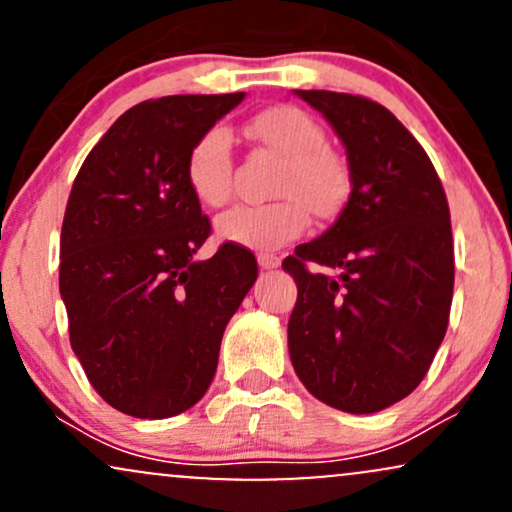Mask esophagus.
Returning <instances> with one entry per match:
<instances>
[{
  "label": "esophagus",
  "mask_w": 512,
  "mask_h": 512,
  "mask_svg": "<svg viewBox=\"0 0 512 512\" xmlns=\"http://www.w3.org/2000/svg\"><path fill=\"white\" fill-rule=\"evenodd\" d=\"M257 262H260L262 269H276L281 264L279 257L269 255V252H260V255H257Z\"/></svg>",
  "instance_id": "1"
}]
</instances>
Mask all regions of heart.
<instances>
[{"instance_id":"b5f03b06","label":"heart","mask_w":512,"mask_h":512,"mask_svg":"<svg viewBox=\"0 0 512 512\" xmlns=\"http://www.w3.org/2000/svg\"><path fill=\"white\" fill-rule=\"evenodd\" d=\"M248 134L284 158L269 204H238L216 219V236L250 250H276L308 228V209L332 214L349 185L344 161L327 149L322 127L293 105L264 110L248 122ZM187 185L207 207H221L233 192L231 137L221 127L209 129L187 154Z\"/></svg>"}]
</instances>
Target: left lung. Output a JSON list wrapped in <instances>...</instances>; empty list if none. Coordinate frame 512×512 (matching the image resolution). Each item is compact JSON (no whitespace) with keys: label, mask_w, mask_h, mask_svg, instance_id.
Instances as JSON below:
<instances>
[{"label":"left lung","mask_w":512,"mask_h":512,"mask_svg":"<svg viewBox=\"0 0 512 512\" xmlns=\"http://www.w3.org/2000/svg\"><path fill=\"white\" fill-rule=\"evenodd\" d=\"M293 93L342 139L351 195L320 238L281 264L298 286L291 363L320 402L373 414L419 387L448 330V199L431 158L383 105L351 93Z\"/></svg>","instance_id":"8db88e82"}]
</instances>
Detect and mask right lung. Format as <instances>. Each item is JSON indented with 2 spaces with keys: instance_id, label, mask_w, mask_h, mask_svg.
Listing matches in <instances>:
<instances>
[{
  "instance_id": "obj_1",
  "label": "right lung",
  "mask_w": 512,
  "mask_h": 512,
  "mask_svg": "<svg viewBox=\"0 0 512 512\" xmlns=\"http://www.w3.org/2000/svg\"><path fill=\"white\" fill-rule=\"evenodd\" d=\"M245 93L166 96L129 108L76 175L60 238L69 342L93 390L137 419L195 407L221 337L257 279L250 250L195 260L211 223L187 154Z\"/></svg>"
}]
</instances>
